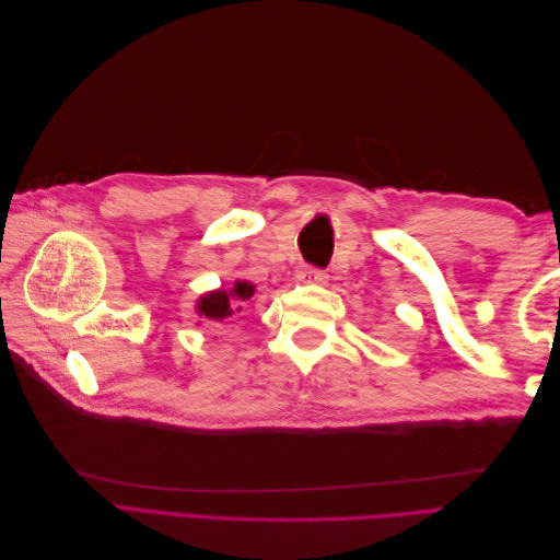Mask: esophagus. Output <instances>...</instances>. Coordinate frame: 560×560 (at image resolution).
<instances>
[{
	"instance_id": "esophagus-1",
	"label": "esophagus",
	"mask_w": 560,
	"mask_h": 560,
	"mask_svg": "<svg viewBox=\"0 0 560 560\" xmlns=\"http://www.w3.org/2000/svg\"><path fill=\"white\" fill-rule=\"evenodd\" d=\"M301 278L303 280H308V282H317V284H322V282H327V273L322 268H315V266H303V270H301Z\"/></svg>"
}]
</instances>
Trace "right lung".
<instances>
[{
  "mask_svg": "<svg viewBox=\"0 0 560 560\" xmlns=\"http://www.w3.org/2000/svg\"><path fill=\"white\" fill-rule=\"evenodd\" d=\"M254 294V284L247 280H235L231 290H217L202 294L198 299V315L214 325H229L235 313H241V301H247Z\"/></svg>",
  "mask_w": 560,
  "mask_h": 560,
  "instance_id": "1",
  "label": "right lung"
}]
</instances>
